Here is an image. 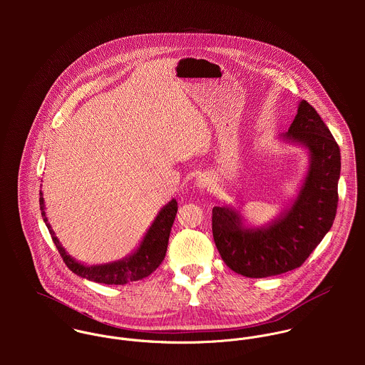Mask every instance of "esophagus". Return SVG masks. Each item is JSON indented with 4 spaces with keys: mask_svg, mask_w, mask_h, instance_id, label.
<instances>
[{
    "mask_svg": "<svg viewBox=\"0 0 365 365\" xmlns=\"http://www.w3.org/2000/svg\"><path fill=\"white\" fill-rule=\"evenodd\" d=\"M197 187L201 188V190H209L212 187V181H210L209 177L201 175V177L197 178Z\"/></svg>",
    "mask_w": 365,
    "mask_h": 365,
    "instance_id": "34e87169",
    "label": "esophagus"
}]
</instances>
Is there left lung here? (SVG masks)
Instances as JSON below:
<instances>
[{
    "instance_id": "left-lung-1",
    "label": "left lung",
    "mask_w": 365,
    "mask_h": 365,
    "mask_svg": "<svg viewBox=\"0 0 365 365\" xmlns=\"http://www.w3.org/2000/svg\"><path fill=\"white\" fill-rule=\"evenodd\" d=\"M288 142L309 150V168L292 207L265 227H246L236 209H212V233L225 264L249 278L301 267L330 230L337 212L340 149L320 115L302 100Z\"/></svg>"
}]
</instances>
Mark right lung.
<instances>
[{
  "label": "right lung",
  "mask_w": 365,
  "mask_h": 365,
  "mask_svg": "<svg viewBox=\"0 0 365 365\" xmlns=\"http://www.w3.org/2000/svg\"><path fill=\"white\" fill-rule=\"evenodd\" d=\"M39 194H41L39 204H41V210H42V217L51 232L53 243L56 245L66 265L78 277L87 278L90 281L100 282V284L123 285V284L135 282V281L149 277L153 271H156V268L161 264V261L164 260L171 226L174 223L177 209H178L175 200H171L165 207H163L158 212L155 222L152 223V226L148 230L146 236L143 237L140 246L138 247V250L133 255H130L129 257H126L123 260L113 261V262L101 264V265H84V264L71 259L66 253V250L61 247V245L58 243L57 237L54 236L52 226L48 223L42 191Z\"/></svg>",
  "instance_id": "right-lung-1"
}]
</instances>
